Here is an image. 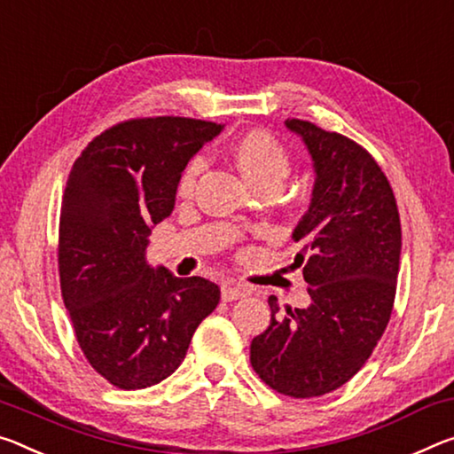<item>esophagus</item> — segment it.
I'll return each mask as SVG.
<instances>
[{
    "label": "esophagus",
    "mask_w": 454,
    "mask_h": 454,
    "mask_svg": "<svg viewBox=\"0 0 454 454\" xmlns=\"http://www.w3.org/2000/svg\"><path fill=\"white\" fill-rule=\"evenodd\" d=\"M248 289L242 285H236V283H226L222 286V299L224 301H239L242 297H247Z\"/></svg>",
    "instance_id": "1"
}]
</instances>
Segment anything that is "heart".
I'll return each mask as SVG.
<instances>
[{"label": "heart", "mask_w": 454, "mask_h": 454, "mask_svg": "<svg viewBox=\"0 0 454 454\" xmlns=\"http://www.w3.org/2000/svg\"><path fill=\"white\" fill-rule=\"evenodd\" d=\"M234 161L242 171V176L253 185H258L269 179L283 182L289 174L291 161L283 145L269 133L253 131L240 137L232 147ZM204 169V157H193L179 177V192L190 193L196 185V179Z\"/></svg>", "instance_id": "obj_1"}]
</instances>
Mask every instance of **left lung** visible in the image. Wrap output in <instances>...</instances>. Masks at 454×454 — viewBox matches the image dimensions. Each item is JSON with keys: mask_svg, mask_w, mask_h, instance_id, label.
<instances>
[{"mask_svg": "<svg viewBox=\"0 0 454 454\" xmlns=\"http://www.w3.org/2000/svg\"><path fill=\"white\" fill-rule=\"evenodd\" d=\"M285 125L305 143L315 171L311 204L293 230L311 303L280 315L270 294V325L250 343V364L272 390L313 398L354 378L382 337L402 230L390 182L368 151L309 121Z\"/></svg>", "mask_w": 454, "mask_h": 454, "instance_id": "obj_1", "label": "left lung"}]
</instances>
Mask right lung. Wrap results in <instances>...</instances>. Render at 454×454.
<instances>
[{
	"instance_id": "right-lung-1",
	"label": "right lung",
	"mask_w": 454,
	"mask_h": 454,
	"mask_svg": "<svg viewBox=\"0 0 454 454\" xmlns=\"http://www.w3.org/2000/svg\"><path fill=\"white\" fill-rule=\"evenodd\" d=\"M224 125L133 119L72 165L60 207L62 299L89 364L121 390L171 376L220 301L212 280L147 262L149 234L174 212L185 165Z\"/></svg>"
}]
</instances>
